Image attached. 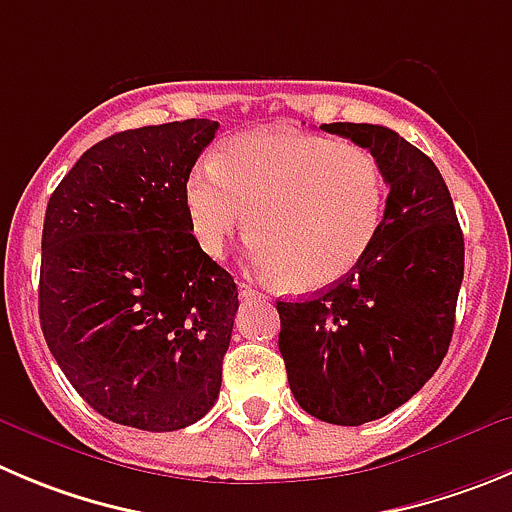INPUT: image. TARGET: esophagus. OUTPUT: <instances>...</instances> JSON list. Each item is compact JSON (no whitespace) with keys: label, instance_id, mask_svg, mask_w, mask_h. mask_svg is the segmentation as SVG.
<instances>
[{"label":"esophagus","instance_id":"esophagus-1","mask_svg":"<svg viewBox=\"0 0 512 512\" xmlns=\"http://www.w3.org/2000/svg\"><path fill=\"white\" fill-rule=\"evenodd\" d=\"M237 293H240L242 298H267V295L257 293V290L247 283H237Z\"/></svg>","mask_w":512,"mask_h":512}]
</instances>
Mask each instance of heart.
Returning a JSON list of instances; mask_svg holds the SVG:
<instances>
[{
  "instance_id": "obj_1",
  "label": "heart",
  "mask_w": 512,
  "mask_h": 512,
  "mask_svg": "<svg viewBox=\"0 0 512 512\" xmlns=\"http://www.w3.org/2000/svg\"><path fill=\"white\" fill-rule=\"evenodd\" d=\"M191 234L219 257L252 232L250 262L275 283L318 290L356 270L381 229L379 159L353 141L265 128L232 136L184 181Z\"/></svg>"
}]
</instances>
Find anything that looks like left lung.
<instances>
[{"label": "left lung", "instance_id": "1", "mask_svg": "<svg viewBox=\"0 0 512 512\" xmlns=\"http://www.w3.org/2000/svg\"><path fill=\"white\" fill-rule=\"evenodd\" d=\"M379 159L389 184L374 245L346 278L300 303L278 300L280 353L295 401L358 427L399 409L450 348L465 240L442 174L386 126L323 123Z\"/></svg>", "mask_w": 512, "mask_h": 512}]
</instances>
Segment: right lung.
<instances>
[{
    "label": "right lung",
    "mask_w": 512,
    "mask_h": 512,
    "mask_svg": "<svg viewBox=\"0 0 512 512\" xmlns=\"http://www.w3.org/2000/svg\"><path fill=\"white\" fill-rule=\"evenodd\" d=\"M219 123L143 126L95 143L52 191L40 326L105 419L174 432L219 396L237 285L191 234L184 181Z\"/></svg>",
    "instance_id": "add662e5"
}]
</instances>
